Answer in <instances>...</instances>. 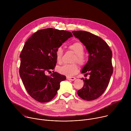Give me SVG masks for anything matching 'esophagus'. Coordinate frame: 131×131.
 Masks as SVG:
<instances>
[{
	"label": "esophagus",
	"mask_w": 131,
	"mask_h": 131,
	"mask_svg": "<svg viewBox=\"0 0 131 131\" xmlns=\"http://www.w3.org/2000/svg\"><path fill=\"white\" fill-rule=\"evenodd\" d=\"M66 79L67 80H74L76 79V78L74 77H67Z\"/></svg>",
	"instance_id": "1"
}]
</instances>
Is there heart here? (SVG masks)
Listing matches in <instances>:
<instances>
[{"label": "heart", "instance_id": "obj_1", "mask_svg": "<svg viewBox=\"0 0 131 131\" xmlns=\"http://www.w3.org/2000/svg\"><path fill=\"white\" fill-rule=\"evenodd\" d=\"M69 49L76 54V57L73 59V62H77L80 65H83L85 63V58L84 55V49L83 45L79 42H74L69 46ZM63 56V50L61 47H59L55 52V57L57 62L61 63ZM58 71L64 75L68 77L72 76L76 74L79 71L78 66L75 64H65L58 67Z\"/></svg>", "mask_w": 131, "mask_h": 131}]
</instances>
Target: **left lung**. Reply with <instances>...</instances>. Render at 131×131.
Instances as JSON below:
<instances>
[{
	"mask_svg": "<svg viewBox=\"0 0 131 131\" xmlns=\"http://www.w3.org/2000/svg\"><path fill=\"white\" fill-rule=\"evenodd\" d=\"M72 33L85 46L89 53V61L81 72L86 76L89 74L90 78H81L83 86L77 94L83 100H94L103 94L113 74L111 50L104 40L91 32L78 30Z\"/></svg>",
	"mask_w": 131,
	"mask_h": 131,
	"instance_id": "obj_1",
	"label": "left lung"
}]
</instances>
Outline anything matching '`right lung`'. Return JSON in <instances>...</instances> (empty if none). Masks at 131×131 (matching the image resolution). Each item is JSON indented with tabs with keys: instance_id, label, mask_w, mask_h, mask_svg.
<instances>
[{
	"instance_id": "right-lung-1",
	"label": "right lung",
	"mask_w": 131,
	"mask_h": 131,
	"mask_svg": "<svg viewBox=\"0 0 131 131\" xmlns=\"http://www.w3.org/2000/svg\"><path fill=\"white\" fill-rule=\"evenodd\" d=\"M68 31L52 28L39 30L26 41L20 54V76L28 94L41 103L48 102L56 95L64 75L54 72L57 64L55 52L70 37Z\"/></svg>"
}]
</instances>
